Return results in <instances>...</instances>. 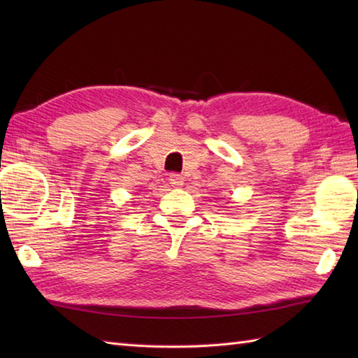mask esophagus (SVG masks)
Masks as SVG:
<instances>
[{
	"mask_svg": "<svg viewBox=\"0 0 358 358\" xmlns=\"http://www.w3.org/2000/svg\"><path fill=\"white\" fill-rule=\"evenodd\" d=\"M169 183H171L173 187H181V186H183V183H185L183 175H180V173H177V172H172V173L169 175Z\"/></svg>",
	"mask_w": 358,
	"mask_h": 358,
	"instance_id": "34e87169",
	"label": "esophagus"
}]
</instances>
